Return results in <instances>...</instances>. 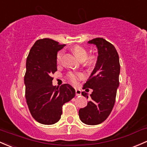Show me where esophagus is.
I'll return each mask as SVG.
<instances>
[{
	"label": "esophagus",
	"mask_w": 147,
	"mask_h": 147,
	"mask_svg": "<svg viewBox=\"0 0 147 147\" xmlns=\"http://www.w3.org/2000/svg\"><path fill=\"white\" fill-rule=\"evenodd\" d=\"M75 93H76V96H81V94H82L81 90H80V89H76V90H75Z\"/></svg>",
	"instance_id": "34e87169"
}]
</instances>
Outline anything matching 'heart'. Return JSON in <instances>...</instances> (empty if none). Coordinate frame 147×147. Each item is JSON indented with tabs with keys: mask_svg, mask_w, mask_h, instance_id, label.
Wrapping results in <instances>:
<instances>
[{
	"mask_svg": "<svg viewBox=\"0 0 147 147\" xmlns=\"http://www.w3.org/2000/svg\"><path fill=\"white\" fill-rule=\"evenodd\" d=\"M72 52H73V54H75L80 61H84L86 59L87 56V51L86 50L84 47H82L79 46V45H75V46H74L72 48ZM62 54V51H59L57 54V56H56V62H57L58 63H59L61 62ZM86 61L88 63H92L93 62V58L92 57V56H90V57L87 58ZM68 78L71 82H73V83H75L77 80H81L82 78V75H80V74H76V75H75V74L70 73L69 74Z\"/></svg>",
	"mask_w": 147,
	"mask_h": 147,
	"instance_id": "b5f03b06",
	"label": "heart"
}]
</instances>
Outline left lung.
Returning a JSON list of instances; mask_svg holds the SVG:
<instances>
[{
    "label": "left lung",
    "mask_w": 147,
    "mask_h": 147,
    "mask_svg": "<svg viewBox=\"0 0 147 147\" xmlns=\"http://www.w3.org/2000/svg\"><path fill=\"white\" fill-rule=\"evenodd\" d=\"M98 49V59L94 69L83 88H91L90 100L85 107L79 110L80 120L86 125H98L105 121L112 112L119 86V57L114 45L103 38L88 42ZM88 98V94L82 92Z\"/></svg>",
    "instance_id": "1"
}]
</instances>
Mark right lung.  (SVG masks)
Listing matches in <instances>:
<instances>
[{
	"label": "right lung",
	"mask_w": 147,
	"mask_h": 147,
	"mask_svg": "<svg viewBox=\"0 0 147 147\" xmlns=\"http://www.w3.org/2000/svg\"><path fill=\"white\" fill-rule=\"evenodd\" d=\"M65 45L49 38L38 40L26 59L24 76L26 102L32 117L45 125L59 121L63 104L75 96V90L68 84L60 87L52 84L51 75L57 70V52Z\"/></svg>",
	"instance_id": "add662e5"
}]
</instances>
